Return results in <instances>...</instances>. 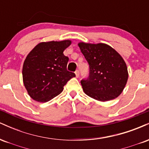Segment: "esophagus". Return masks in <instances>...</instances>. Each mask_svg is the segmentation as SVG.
<instances>
[{"label":"esophagus","instance_id":"1","mask_svg":"<svg viewBox=\"0 0 149 149\" xmlns=\"http://www.w3.org/2000/svg\"><path fill=\"white\" fill-rule=\"evenodd\" d=\"M75 73H76V76L77 77V78H78V77H79V76H80V71H79V70H76Z\"/></svg>","mask_w":149,"mask_h":149}]
</instances>
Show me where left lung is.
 Returning <instances> with one entry per match:
<instances>
[{
	"label": "left lung",
	"instance_id": "1",
	"mask_svg": "<svg viewBox=\"0 0 149 149\" xmlns=\"http://www.w3.org/2000/svg\"><path fill=\"white\" fill-rule=\"evenodd\" d=\"M88 62L90 73L80 81L83 91L95 100L107 102L123 92L128 79L127 68L123 57L104 43H78Z\"/></svg>",
	"mask_w": 149,
	"mask_h": 149
}]
</instances>
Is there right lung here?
<instances>
[{"instance_id": "right-lung-1", "label": "right lung", "mask_w": 149, "mask_h": 149, "mask_svg": "<svg viewBox=\"0 0 149 149\" xmlns=\"http://www.w3.org/2000/svg\"><path fill=\"white\" fill-rule=\"evenodd\" d=\"M71 41L42 42L29 53L23 64V82L29 96L38 102H47L59 95L71 78L67 71L69 57L64 51Z\"/></svg>"}]
</instances>
